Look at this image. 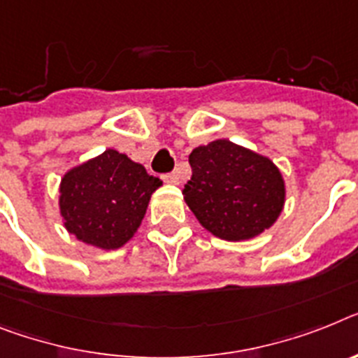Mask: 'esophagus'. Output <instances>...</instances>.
Masks as SVG:
<instances>
[{"mask_svg":"<svg viewBox=\"0 0 358 358\" xmlns=\"http://www.w3.org/2000/svg\"><path fill=\"white\" fill-rule=\"evenodd\" d=\"M162 178H164V182H167V184H173V185H176L180 182V178H178V174L174 173H167V174H164V176H162Z\"/></svg>","mask_w":358,"mask_h":358,"instance_id":"34e87169","label":"esophagus"}]
</instances>
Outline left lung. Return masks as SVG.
<instances>
[{"instance_id":"1","label":"left lung","mask_w":358,"mask_h":358,"mask_svg":"<svg viewBox=\"0 0 358 358\" xmlns=\"http://www.w3.org/2000/svg\"><path fill=\"white\" fill-rule=\"evenodd\" d=\"M193 176L184 198L198 222L218 238L238 242L269 229L284 207V180L269 158L229 140L189 155Z\"/></svg>"}]
</instances>
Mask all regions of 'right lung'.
<instances>
[{"instance_id": "add662e5", "label": "right lung", "mask_w": 358, "mask_h": 358, "mask_svg": "<svg viewBox=\"0 0 358 358\" xmlns=\"http://www.w3.org/2000/svg\"><path fill=\"white\" fill-rule=\"evenodd\" d=\"M162 180L122 152L107 149L69 171L59 185V209L71 235L89 245L118 249L142 224Z\"/></svg>"}]
</instances>
